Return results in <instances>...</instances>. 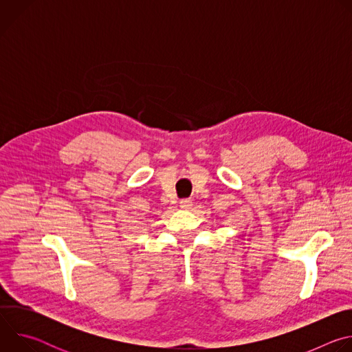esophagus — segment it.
Instances as JSON below:
<instances>
[{
    "instance_id": "obj_1",
    "label": "esophagus",
    "mask_w": 352,
    "mask_h": 352,
    "mask_svg": "<svg viewBox=\"0 0 352 352\" xmlns=\"http://www.w3.org/2000/svg\"><path fill=\"white\" fill-rule=\"evenodd\" d=\"M192 206V200L190 199H181L179 202V208L181 209H189Z\"/></svg>"
}]
</instances>
